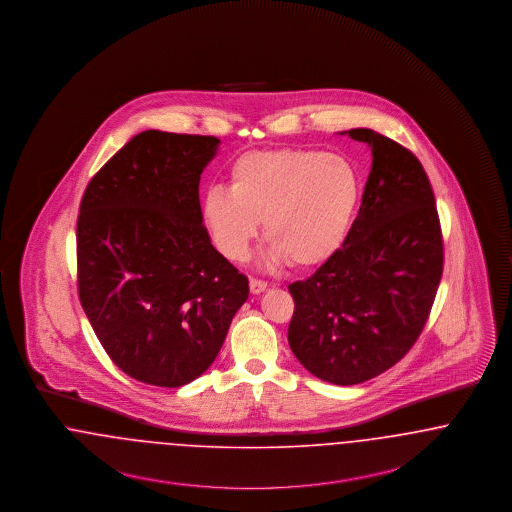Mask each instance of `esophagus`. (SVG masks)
Here are the masks:
<instances>
[{
    "label": "esophagus",
    "mask_w": 512,
    "mask_h": 512,
    "mask_svg": "<svg viewBox=\"0 0 512 512\" xmlns=\"http://www.w3.org/2000/svg\"><path fill=\"white\" fill-rule=\"evenodd\" d=\"M267 289L266 281H262V279H254V277H250V292L252 294H260V292H264Z\"/></svg>",
    "instance_id": "obj_1"
}]
</instances>
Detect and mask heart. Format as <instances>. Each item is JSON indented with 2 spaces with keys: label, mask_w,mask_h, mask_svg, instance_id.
Segmentation results:
<instances>
[{
  "label": "heart",
  "mask_w": 512,
  "mask_h": 512,
  "mask_svg": "<svg viewBox=\"0 0 512 512\" xmlns=\"http://www.w3.org/2000/svg\"><path fill=\"white\" fill-rule=\"evenodd\" d=\"M363 185L342 155L313 149H271L239 156L229 189L210 187L202 220L225 258L241 262L264 220L273 262L323 266L344 246L356 220Z\"/></svg>",
  "instance_id": "b5f03b06"
}]
</instances>
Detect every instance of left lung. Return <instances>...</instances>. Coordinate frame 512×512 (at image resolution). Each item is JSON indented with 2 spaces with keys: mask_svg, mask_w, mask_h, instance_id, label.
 Wrapping results in <instances>:
<instances>
[{
  "mask_svg": "<svg viewBox=\"0 0 512 512\" xmlns=\"http://www.w3.org/2000/svg\"><path fill=\"white\" fill-rule=\"evenodd\" d=\"M348 135L373 155L352 231L310 279L289 285L292 354L340 386L377 377L411 350L444 269L436 200L419 158L369 128Z\"/></svg>",
  "mask_w": 512,
  "mask_h": 512,
  "instance_id": "obj_1",
  "label": "left lung"
}]
</instances>
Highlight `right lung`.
<instances>
[{"label":"right lung","instance_id":"add662e5","mask_svg":"<svg viewBox=\"0 0 512 512\" xmlns=\"http://www.w3.org/2000/svg\"><path fill=\"white\" fill-rule=\"evenodd\" d=\"M212 135L147 130L91 178L76 223L78 296L116 367L178 388L218 356L248 279L210 243L200 174Z\"/></svg>","mask_w":512,"mask_h":512}]
</instances>
